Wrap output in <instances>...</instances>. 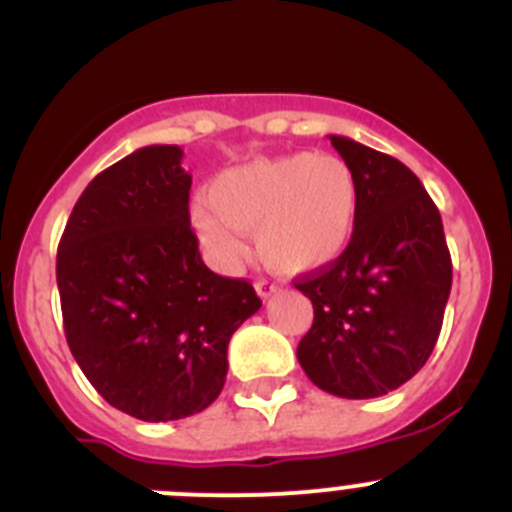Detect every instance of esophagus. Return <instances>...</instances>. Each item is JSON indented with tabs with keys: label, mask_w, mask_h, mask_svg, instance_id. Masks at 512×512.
<instances>
[{
	"label": "esophagus",
	"mask_w": 512,
	"mask_h": 512,
	"mask_svg": "<svg viewBox=\"0 0 512 512\" xmlns=\"http://www.w3.org/2000/svg\"><path fill=\"white\" fill-rule=\"evenodd\" d=\"M255 290H257V295H260L262 300H267V298H272V295L278 293L280 288L275 283H272V280H257Z\"/></svg>",
	"instance_id": "34e87169"
}]
</instances>
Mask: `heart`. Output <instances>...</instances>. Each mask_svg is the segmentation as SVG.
Returning a JSON list of instances; mask_svg holds the SVG:
<instances>
[{
	"mask_svg": "<svg viewBox=\"0 0 512 512\" xmlns=\"http://www.w3.org/2000/svg\"><path fill=\"white\" fill-rule=\"evenodd\" d=\"M209 202L191 204V227L209 260L224 272L242 265L245 234L267 267L313 275L351 250L361 214L353 166L333 154L295 151L265 156L214 176Z\"/></svg>",
	"mask_w": 512,
	"mask_h": 512,
	"instance_id": "heart-1",
	"label": "heart"
}]
</instances>
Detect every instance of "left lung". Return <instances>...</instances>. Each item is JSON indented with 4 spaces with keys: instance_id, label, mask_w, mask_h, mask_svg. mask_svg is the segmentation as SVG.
Returning <instances> with one entry per match:
<instances>
[{
    "instance_id": "left-lung-1",
    "label": "left lung",
    "mask_w": 512,
    "mask_h": 512,
    "mask_svg": "<svg viewBox=\"0 0 512 512\" xmlns=\"http://www.w3.org/2000/svg\"><path fill=\"white\" fill-rule=\"evenodd\" d=\"M361 186L351 250L295 280L313 303L298 361L318 389L374 399L407 384L439 338L452 288L442 217L407 166L346 136H328Z\"/></svg>"
}]
</instances>
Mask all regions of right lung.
<instances>
[{
  "label": "right lung",
  "instance_id": "1",
  "mask_svg": "<svg viewBox=\"0 0 512 512\" xmlns=\"http://www.w3.org/2000/svg\"><path fill=\"white\" fill-rule=\"evenodd\" d=\"M179 146H143L80 194L57 247L65 338L111 407L171 422L227 379L229 338L260 310L247 280L204 265Z\"/></svg>",
  "mask_w": 512,
  "mask_h": 512
}]
</instances>
